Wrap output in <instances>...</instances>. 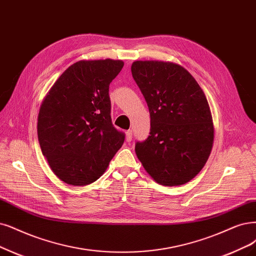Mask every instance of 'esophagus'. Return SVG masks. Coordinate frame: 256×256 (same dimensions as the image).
<instances>
[{"label": "esophagus", "instance_id": "obj_1", "mask_svg": "<svg viewBox=\"0 0 256 256\" xmlns=\"http://www.w3.org/2000/svg\"><path fill=\"white\" fill-rule=\"evenodd\" d=\"M132 137H133V132H132V130H128L126 132V141H128V142H130V141L132 140Z\"/></svg>", "mask_w": 256, "mask_h": 256}]
</instances>
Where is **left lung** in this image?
Instances as JSON below:
<instances>
[{"instance_id": "obj_1", "label": "left lung", "mask_w": 256, "mask_h": 256, "mask_svg": "<svg viewBox=\"0 0 256 256\" xmlns=\"http://www.w3.org/2000/svg\"><path fill=\"white\" fill-rule=\"evenodd\" d=\"M130 70L150 117V136L136 144V155L157 184H184L202 171L213 148L206 94L193 76L173 62L135 61Z\"/></svg>"}]
</instances>
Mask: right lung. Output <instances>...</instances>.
<instances>
[{"label": "right lung", "instance_id": "1", "mask_svg": "<svg viewBox=\"0 0 256 256\" xmlns=\"http://www.w3.org/2000/svg\"><path fill=\"white\" fill-rule=\"evenodd\" d=\"M121 60H81L66 70L47 92L38 138L54 174L70 186H88L106 172L124 142L114 128L108 88Z\"/></svg>", "mask_w": 256, "mask_h": 256}]
</instances>
